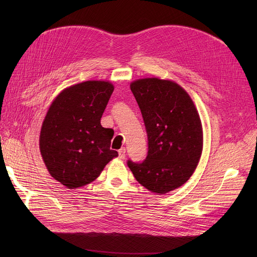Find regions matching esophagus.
<instances>
[{
  "label": "esophagus",
  "instance_id": "esophagus-1",
  "mask_svg": "<svg viewBox=\"0 0 257 257\" xmlns=\"http://www.w3.org/2000/svg\"><path fill=\"white\" fill-rule=\"evenodd\" d=\"M125 155H126V149L125 148H121V149L118 150V157L120 159H123L125 157Z\"/></svg>",
  "mask_w": 257,
  "mask_h": 257
}]
</instances>
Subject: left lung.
<instances>
[{"label": "left lung", "instance_id": "left-lung-1", "mask_svg": "<svg viewBox=\"0 0 257 257\" xmlns=\"http://www.w3.org/2000/svg\"><path fill=\"white\" fill-rule=\"evenodd\" d=\"M131 91L141 109L148 154L127 165L136 179L156 194L184 184L195 172L203 148V131L195 104L177 83L158 78L133 81Z\"/></svg>", "mask_w": 257, "mask_h": 257}]
</instances>
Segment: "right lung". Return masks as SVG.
Here are the masks:
<instances>
[{
  "label": "right lung",
  "instance_id": "obj_1",
  "mask_svg": "<svg viewBox=\"0 0 257 257\" xmlns=\"http://www.w3.org/2000/svg\"><path fill=\"white\" fill-rule=\"evenodd\" d=\"M113 89L108 81H85L63 89L49 108L40 154L51 176L67 188L92 182L117 156L110 149L113 131L101 125Z\"/></svg>",
  "mask_w": 257,
  "mask_h": 257
}]
</instances>
